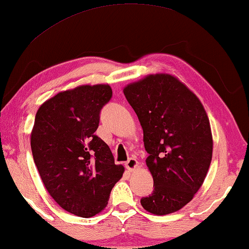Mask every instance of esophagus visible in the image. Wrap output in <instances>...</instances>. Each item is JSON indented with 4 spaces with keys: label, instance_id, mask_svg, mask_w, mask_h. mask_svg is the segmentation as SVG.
Here are the masks:
<instances>
[{
    "label": "esophagus",
    "instance_id": "esophagus-1",
    "mask_svg": "<svg viewBox=\"0 0 249 249\" xmlns=\"http://www.w3.org/2000/svg\"><path fill=\"white\" fill-rule=\"evenodd\" d=\"M138 165H139L138 160H137L136 158H133V157L129 158V160L125 161V167H127L128 171H130V172L135 171V169L138 167Z\"/></svg>",
    "mask_w": 249,
    "mask_h": 249
}]
</instances>
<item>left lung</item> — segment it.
Masks as SVG:
<instances>
[{
    "label": "left lung",
    "instance_id": "1",
    "mask_svg": "<svg viewBox=\"0 0 249 249\" xmlns=\"http://www.w3.org/2000/svg\"><path fill=\"white\" fill-rule=\"evenodd\" d=\"M143 131L154 191L140 200L153 214L178 211L193 199L212 158L210 121L197 96L169 74H151L124 89Z\"/></svg>",
    "mask_w": 249,
    "mask_h": 249
}]
</instances>
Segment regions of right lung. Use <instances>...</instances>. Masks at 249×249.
Wrapping results in <instances>:
<instances>
[{
  "label": "right lung",
  "mask_w": 249,
  "mask_h": 249,
  "mask_svg": "<svg viewBox=\"0 0 249 249\" xmlns=\"http://www.w3.org/2000/svg\"><path fill=\"white\" fill-rule=\"evenodd\" d=\"M112 96L107 84L81 85L42 103L31 131V150L50 196L82 218L107 207L124 167L95 135L100 111Z\"/></svg>",
  "instance_id": "1"
}]
</instances>
